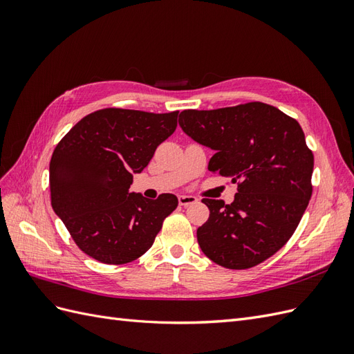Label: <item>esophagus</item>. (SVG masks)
Listing matches in <instances>:
<instances>
[{"instance_id": "obj_1", "label": "esophagus", "mask_w": 354, "mask_h": 354, "mask_svg": "<svg viewBox=\"0 0 354 354\" xmlns=\"http://www.w3.org/2000/svg\"><path fill=\"white\" fill-rule=\"evenodd\" d=\"M198 202V198L192 196V195H180L178 196V203L181 207H189V205H194V203Z\"/></svg>"}]
</instances>
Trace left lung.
Listing matches in <instances>:
<instances>
[{
    "instance_id": "left-lung-1",
    "label": "left lung",
    "mask_w": 354,
    "mask_h": 354,
    "mask_svg": "<svg viewBox=\"0 0 354 354\" xmlns=\"http://www.w3.org/2000/svg\"><path fill=\"white\" fill-rule=\"evenodd\" d=\"M178 122L187 136L216 152L208 164L211 173L238 183L230 205L202 199L209 209L196 232L202 252L232 270L270 259L292 236L312 198L315 158L303 128L261 102L186 109Z\"/></svg>"
}]
</instances>
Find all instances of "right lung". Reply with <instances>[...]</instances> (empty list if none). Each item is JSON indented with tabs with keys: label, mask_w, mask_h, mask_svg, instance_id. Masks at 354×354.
I'll use <instances>...</instances> for the list:
<instances>
[{
	"label": "right lung",
	"mask_w": 354,
	"mask_h": 354,
	"mask_svg": "<svg viewBox=\"0 0 354 354\" xmlns=\"http://www.w3.org/2000/svg\"><path fill=\"white\" fill-rule=\"evenodd\" d=\"M178 111L106 108L75 124L50 160L51 207L78 248L104 264H127L151 246L178 199L130 194L156 147L177 128Z\"/></svg>",
	"instance_id": "right-lung-1"
}]
</instances>
